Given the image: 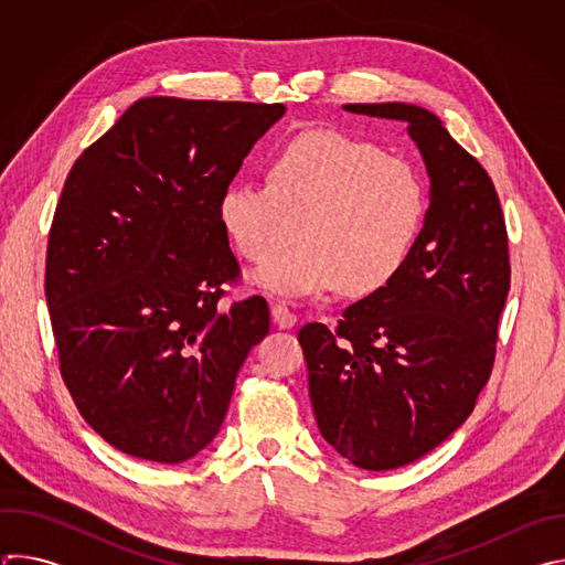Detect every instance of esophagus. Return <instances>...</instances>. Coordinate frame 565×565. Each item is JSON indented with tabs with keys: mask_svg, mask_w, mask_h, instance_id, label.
I'll return each instance as SVG.
<instances>
[{
	"mask_svg": "<svg viewBox=\"0 0 565 565\" xmlns=\"http://www.w3.org/2000/svg\"><path fill=\"white\" fill-rule=\"evenodd\" d=\"M270 315H273V321H275L279 329H292L297 324V315L286 303H281V301L273 306Z\"/></svg>",
	"mask_w": 565,
	"mask_h": 565,
	"instance_id": "1",
	"label": "esophagus"
}]
</instances>
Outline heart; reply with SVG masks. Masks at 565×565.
<instances>
[{
    "mask_svg": "<svg viewBox=\"0 0 565 565\" xmlns=\"http://www.w3.org/2000/svg\"><path fill=\"white\" fill-rule=\"evenodd\" d=\"M427 214V188L407 158L333 129H308L279 145L268 181L230 185L218 203L232 244L264 264L255 281L286 297L342 288L366 297L407 264Z\"/></svg>",
    "mask_w": 565,
    "mask_h": 565,
    "instance_id": "b5f03b06",
    "label": "heart"
}]
</instances>
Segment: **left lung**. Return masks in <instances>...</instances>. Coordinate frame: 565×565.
Listing matches in <instances>:
<instances>
[{
	"label": "left lung",
	"mask_w": 565,
	"mask_h": 565,
	"mask_svg": "<svg viewBox=\"0 0 565 565\" xmlns=\"http://www.w3.org/2000/svg\"><path fill=\"white\" fill-rule=\"evenodd\" d=\"M344 109L407 122L431 179L425 227L393 281L335 329L312 321L297 335L321 436L384 471L438 447L488 384L510 292L508 230L490 174L438 116L405 103Z\"/></svg>",
	"instance_id": "left-lung-1"
}]
</instances>
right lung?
Masks as SVG:
<instances>
[{"mask_svg":"<svg viewBox=\"0 0 565 565\" xmlns=\"http://www.w3.org/2000/svg\"><path fill=\"white\" fill-rule=\"evenodd\" d=\"M284 105L142 98L62 188L44 292L62 380L111 447L183 462L218 434L270 331L264 297L221 306L241 268L218 203Z\"/></svg>","mask_w":565,"mask_h":565,"instance_id":"add662e5","label":"right lung"}]
</instances>
